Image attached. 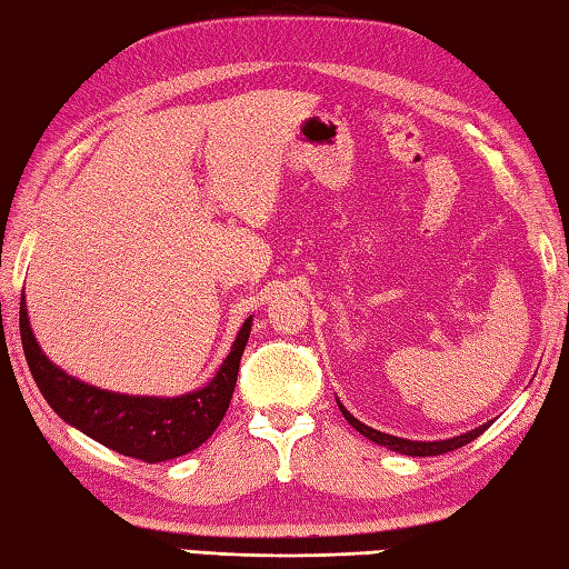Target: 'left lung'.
Instances as JSON below:
<instances>
[{"instance_id": "obj_1", "label": "left lung", "mask_w": 569, "mask_h": 569, "mask_svg": "<svg viewBox=\"0 0 569 569\" xmlns=\"http://www.w3.org/2000/svg\"><path fill=\"white\" fill-rule=\"evenodd\" d=\"M337 403H339V411L345 413L347 421H349L353 428H357V431H359L361 436H367L369 441H373L377 446H386V448H389V451L403 453V456H413V458H418V456H441V453H448V451H456V448L466 446V443L473 441V438H478V436L483 433L486 428L492 423V421H488V423H483V426L473 428V431H466V433H460V436L446 438V441H411V438H399V436H391V433H381V431H377V428H371V426H367V423L357 421V418H353V416L345 409V403H341L339 399H337Z\"/></svg>"}]
</instances>
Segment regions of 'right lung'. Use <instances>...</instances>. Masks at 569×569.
Masks as SVG:
<instances>
[{"label": "right lung", "mask_w": 569, "mask_h": 569, "mask_svg": "<svg viewBox=\"0 0 569 569\" xmlns=\"http://www.w3.org/2000/svg\"><path fill=\"white\" fill-rule=\"evenodd\" d=\"M250 329L252 317L244 319L216 377L200 389L183 396H131L83 383L59 369L41 351L31 331L24 295L19 307L21 347H24L31 377L44 393L47 403L63 421L79 428L93 441L143 463H163V460L186 456L216 433L232 399Z\"/></svg>", "instance_id": "right-lung-1"}]
</instances>
